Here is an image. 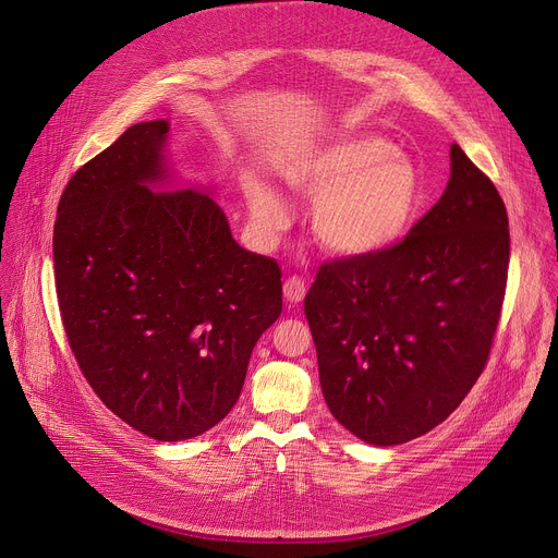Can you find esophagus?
Returning a JSON list of instances; mask_svg holds the SVG:
<instances>
[{
  "mask_svg": "<svg viewBox=\"0 0 558 558\" xmlns=\"http://www.w3.org/2000/svg\"><path fill=\"white\" fill-rule=\"evenodd\" d=\"M304 293H306V284H304V280H302L300 276H289V278L284 280V298H287L291 304L302 302Z\"/></svg>",
  "mask_w": 558,
  "mask_h": 558,
  "instance_id": "esophagus-1",
  "label": "esophagus"
}]
</instances>
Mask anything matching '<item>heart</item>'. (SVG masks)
Returning a JSON list of instances; mask_svg holds the SVG:
<instances>
[{"label":"heart","instance_id":"1","mask_svg":"<svg viewBox=\"0 0 558 558\" xmlns=\"http://www.w3.org/2000/svg\"><path fill=\"white\" fill-rule=\"evenodd\" d=\"M282 177L291 190L315 198L317 243L349 258L373 256L400 243L424 201L411 158L366 134H349L291 158ZM247 203L267 231L289 225L287 203L260 181L247 183Z\"/></svg>","mask_w":558,"mask_h":558}]
</instances>
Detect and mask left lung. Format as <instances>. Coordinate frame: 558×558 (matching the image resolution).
Listing matches in <instances>:
<instances>
[{
    "label": "left lung",
    "mask_w": 558,
    "mask_h": 558,
    "mask_svg": "<svg viewBox=\"0 0 558 558\" xmlns=\"http://www.w3.org/2000/svg\"><path fill=\"white\" fill-rule=\"evenodd\" d=\"M508 263L506 205L452 143L450 181L404 241L323 263L304 298L331 415L375 446L441 424L488 362Z\"/></svg>",
    "instance_id": "8db88e82"
}]
</instances>
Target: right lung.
I'll use <instances>...</instances> for the list:
<instances>
[{
	"mask_svg": "<svg viewBox=\"0 0 558 558\" xmlns=\"http://www.w3.org/2000/svg\"><path fill=\"white\" fill-rule=\"evenodd\" d=\"M170 123L128 128L68 181L54 282L74 360L134 430L181 441L241 397L252 351L282 311L274 258L233 241L225 211L168 179Z\"/></svg>",
	"mask_w": 558,
	"mask_h": 558,
	"instance_id": "1",
	"label": "right lung"
}]
</instances>
